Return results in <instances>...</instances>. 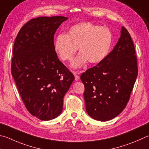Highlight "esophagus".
<instances>
[{
	"mask_svg": "<svg viewBox=\"0 0 149 149\" xmlns=\"http://www.w3.org/2000/svg\"><path fill=\"white\" fill-rule=\"evenodd\" d=\"M72 73H73V74H74V76H75V80L76 81H79V79H80L79 74H81V72H79V71H78V72L73 71Z\"/></svg>",
	"mask_w": 149,
	"mask_h": 149,
	"instance_id": "1",
	"label": "esophagus"
}]
</instances>
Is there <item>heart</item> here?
<instances>
[{
  "label": "heart",
  "instance_id": "heart-1",
  "mask_svg": "<svg viewBox=\"0 0 149 149\" xmlns=\"http://www.w3.org/2000/svg\"><path fill=\"white\" fill-rule=\"evenodd\" d=\"M112 42L109 29L83 22L71 26L66 34L58 35L55 42V49L62 61H71L78 48L80 54L73 62L72 66L79 68L87 61L91 64L100 63L109 53Z\"/></svg>",
  "mask_w": 149,
  "mask_h": 149
}]
</instances>
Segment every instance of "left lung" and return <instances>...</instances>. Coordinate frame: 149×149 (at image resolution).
Instances as JSON below:
<instances>
[{
  "label": "left lung",
  "instance_id": "obj_1",
  "mask_svg": "<svg viewBox=\"0 0 149 149\" xmlns=\"http://www.w3.org/2000/svg\"><path fill=\"white\" fill-rule=\"evenodd\" d=\"M138 73L134 44L127 29L113 49L96 66L83 73L86 111L94 119L107 121L126 107Z\"/></svg>",
  "mask_w": 149,
  "mask_h": 149
}]
</instances>
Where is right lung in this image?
Here are the masks:
<instances>
[{
  "instance_id": "add662e5",
  "label": "right lung",
  "mask_w": 149,
  "mask_h": 149,
  "mask_svg": "<svg viewBox=\"0 0 149 149\" xmlns=\"http://www.w3.org/2000/svg\"><path fill=\"white\" fill-rule=\"evenodd\" d=\"M67 19L60 15L32 19L21 27L13 45L12 75L29 112L42 120L61 114L64 96L74 80L54 45L56 29Z\"/></svg>"
}]
</instances>
